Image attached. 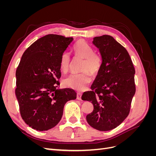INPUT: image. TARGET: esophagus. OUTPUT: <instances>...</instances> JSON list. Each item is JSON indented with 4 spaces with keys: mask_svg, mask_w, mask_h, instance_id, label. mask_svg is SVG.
<instances>
[{
    "mask_svg": "<svg viewBox=\"0 0 156 156\" xmlns=\"http://www.w3.org/2000/svg\"><path fill=\"white\" fill-rule=\"evenodd\" d=\"M81 96H82V94L80 92L77 93V99L79 100H81Z\"/></svg>",
    "mask_w": 156,
    "mask_h": 156,
    "instance_id": "obj_1",
    "label": "esophagus"
}]
</instances>
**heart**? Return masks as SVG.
Returning a JSON list of instances; mask_svg holds the SVG:
<instances>
[{
  "instance_id": "heart-1",
  "label": "heart",
  "mask_w": 156,
  "mask_h": 156,
  "mask_svg": "<svg viewBox=\"0 0 156 156\" xmlns=\"http://www.w3.org/2000/svg\"><path fill=\"white\" fill-rule=\"evenodd\" d=\"M75 56L83 59L81 70L83 72L72 74L64 80V84L67 87L76 90H84L92 81L91 73L96 76L100 72L102 66L101 56L94 52V49L83 40H79L73 48ZM60 68L64 73H67L70 66V56L68 52L61 55Z\"/></svg>"
}]
</instances>
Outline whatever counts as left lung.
Wrapping results in <instances>:
<instances>
[{
  "instance_id": "1",
  "label": "left lung",
  "mask_w": 156,
  "mask_h": 156,
  "mask_svg": "<svg viewBox=\"0 0 156 156\" xmlns=\"http://www.w3.org/2000/svg\"><path fill=\"white\" fill-rule=\"evenodd\" d=\"M92 42L101 54V69L92 90L81 98L94 105L92 112L87 116L88 124L99 131H109L129 115L136 90L135 70L128 52L112 36L95 37Z\"/></svg>"
}]
</instances>
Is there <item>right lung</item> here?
<instances>
[{"label": "right lung", "mask_w": 156, "mask_h": 156, "mask_svg": "<svg viewBox=\"0 0 156 156\" xmlns=\"http://www.w3.org/2000/svg\"><path fill=\"white\" fill-rule=\"evenodd\" d=\"M73 37H41L23 53L16 70V95L25 123L37 131L53 128L60 122L66 103L76 99L73 89H57L60 58Z\"/></svg>", "instance_id": "right-lung-1"}]
</instances>
